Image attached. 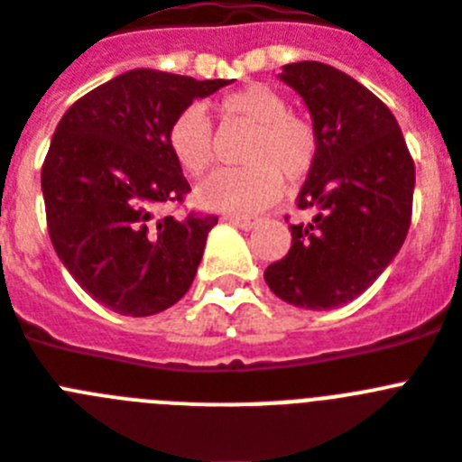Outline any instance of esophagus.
I'll return each instance as SVG.
<instances>
[{
    "mask_svg": "<svg viewBox=\"0 0 462 462\" xmlns=\"http://www.w3.org/2000/svg\"><path fill=\"white\" fill-rule=\"evenodd\" d=\"M223 220H227L230 225H237V227H242V230H251L255 225L254 218H244V216H232V213H227V216H223Z\"/></svg>",
    "mask_w": 462,
    "mask_h": 462,
    "instance_id": "34e87169",
    "label": "esophagus"
}]
</instances>
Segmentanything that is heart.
Returning a JSON list of instances; mask_svg holds the SVG:
<instances>
[{"label": "heart", "instance_id": "1", "mask_svg": "<svg viewBox=\"0 0 462 462\" xmlns=\"http://www.w3.org/2000/svg\"><path fill=\"white\" fill-rule=\"evenodd\" d=\"M227 119L249 124L242 150L246 166L223 169L199 185L204 207L225 213H254L277 197L282 180L296 185L308 178L317 159L315 129L289 112L286 100L265 84H249L220 100ZM169 150L185 173L201 176L213 162V131L199 106L178 112L166 131Z\"/></svg>", "mask_w": 462, "mask_h": 462}]
</instances>
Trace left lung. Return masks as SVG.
Segmentation results:
<instances>
[{"label":"left lung","mask_w":462,"mask_h":462,"mask_svg":"<svg viewBox=\"0 0 462 462\" xmlns=\"http://www.w3.org/2000/svg\"><path fill=\"white\" fill-rule=\"evenodd\" d=\"M317 134V159L291 225V249L267 265L274 296L298 308L331 310L355 300L393 263L413 211L416 164L390 107L340 69L317 60L284 65Z\"/></svg>","instance_id":"obj_1"}]
</instances>
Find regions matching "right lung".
Returning a JSON list of instances; mask_svg holds the SVG:
<instances>
[{"label": "right lung", "instance_id": "obj_1", "mask_svg": "<svg viewBox=\"0 0 462 462\" xmlns=\"http://www.w3.org/2000/svg\"><path fill=\"white\" fill-rule=\"evenodd\" d=\"M131 69L68 107L42 164L46 227L58 258L93 300L150 317L188 293L211 213L157 216L189 192L166 131L195 98L227 87Z\"/></svg>", "mask_w": 462, "mask_h": 462}]
</instances>
